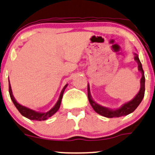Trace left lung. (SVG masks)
<instances>
[{"label": "left lung", "mask_w": 155, "mask_h": 155, "mask_svg": "<svg viewBox=\"0 0 155 155\" xmlns=\"http://www.w3.org/2000/svg\"><path fill=\"white\" fill-rule=\"evenodd\" d=\"M134 60L136 61L137 63L138 64V70L142 74V78L140 79V89L138 94L133 98L132 100L126 102L122 104L120 107L116 109H111L107 107H103L94 101L92 99L91 93H90L89 85L88 84L87 90H88V99H89V103L92 108L94 109L96 112L101 116L107 117V118H114V117H120L123 116H126L133 112L135 109L137 108L140 104L142 102L143 98L144 96V91H145V77H144V73L143 71L142 64H141L140 58L138 57V55L134 54Z\"/></svg>", "instance_id": "obj_1"}]
</instances>
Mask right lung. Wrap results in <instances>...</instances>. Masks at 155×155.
<instances>
[{"instance_id":"add662e5","label":"right lung","mask_w":155,"mask_h":155,"mask_svg":"<svg viewBox=\"0 0 155 155\" xmlns=\"http://www.w3.org/2000/svg\"><path fill=\"white\" fill-rule=\"evenodd\" d=\"M67 86L68 84H66V85L64 86V87L63 88V89H62V91H61L59 98H58L57 102H56V104L54 105V107H53L52 109H51L49 111H46V112H39V111H34L33 110V109H29L28 107L21 105L18 102H17V101L15 100L14 97H13V92H12V89H11L10 81H9V94H10V97H11V100H12L13 104H14L15 107H16L19 112H20L23 117H26V118L31 119V120L44 121V120H46V119H48L49 117L53 116V115H54V114L58 110V109H59L60 105H61V102L62 97H63L64 92L65 91L66 88L67 87Z\"/></svg>"}]
</instances>
